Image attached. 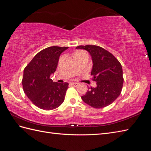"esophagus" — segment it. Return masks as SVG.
Segmentation results:
<instances>
[{
    "mask_svg": "<svg viewBox=\"0 0 151 151\" xmlns=\"http://www.w3.org/2000/svg\"><path fill=\"white\" fill-rule=\"evenodd\" d=\"M71 84L72 86H75V87H77V86H78L79 85V84H78V83H75V82H71Z\"/></svg>",
    "mask_w": 151,
    "mask_h": 151,
    "instance_id": "obj_1",
    "label": "esophagus"
}]
</instances>
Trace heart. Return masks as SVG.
I'll list each match as a JSON object with an SVG mask.
<instances>
[{"mask_svg":"<svg viewBox=\"0 0 151 151\" xmlns=\"http://www.w3.org/2000/svg\"><path fill=\"white\" fill-rule=\"evenodd\" d=\"M82 51H79V52H81Z\"/></svg>","mask_w":151,"mask_h":151,"instance_id":"heart-1","label":"heart"}]
</instances>
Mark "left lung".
<instances>
[{"label": "left lung", "mask_w": 151, "mask_h": 151, "mask_svg": "<svg viewBox=\"0 0 151 151\" xmlns=\"http://www.w3.org/2000/svg\"><path fill=\"white\" fill-rule=\"evenodd\" d=\"M76 48L85 50L91 56L93 65L91 75L97 85L87 90L82 96V100L96 109L109 106L120 96L123 87L121 64L113 54L98 45H79Z\"/></svg>", "instance_id": "left-lung-1"}]
</instances>
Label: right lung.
Listing matches in <instances>:
<instances>
[{"mask_svg": "<svg viewBox=\"0 0 151 151\" xmlns=\"http://www.w3.org/2000/svg\"><path fill=\"white\" fill-rule=\"evenodd\" d=\"M68 47L51 46L38 52L24 70V92L41 109L52 110L64 101L69 83L53 82L50 78L56 71L60 55Z\"/></svg>", "mask_w": 151, "mask_h": 151, "instance_id": "right-lung-1", "label": "right lung"}]
</instances>
